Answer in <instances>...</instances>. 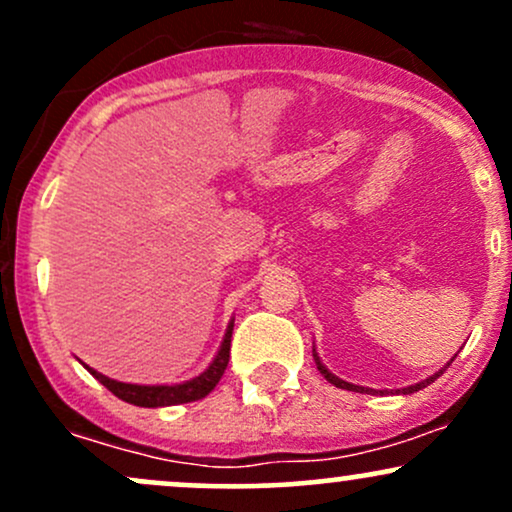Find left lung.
<instances>
[{"mask_svg":"<svg viewBox=\"0 0 512 512\" xmlns=\"http://www.w3.org/2000/svg\"><path fill=\"white\" fill-rule=\"evenodd\" d=\"M455 356H457V354H455ZM455 356H452V358H450V363H452V361H455ZM313 358H315V363H317V370H320V373H322V375H325V378H327V383H332L334 387H342V390H351V392H366V395H370V392H373V390H368V387H361V385H351V383H346V380H342V378H337V375H334V373H330V370H327L325 366H322L320 356H317V354H315V351H313ZM450 363H448V366H450ZM448 366H445V368H448ZM445 368H443V370H445ZM443 370H438V373H433V375H431V378L421 380V383H416V385H411V387H404V390H402V395H411V392H419V390H421V387L431 385V383H433V380H438V378H440V375H443Z\"/></svg>","mask_w":512,"mask_h":512,"instance_id":"obj_1","label":"left lung"}]
</instances>
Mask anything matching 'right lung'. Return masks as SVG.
Returning a JSON list of instances; mask_svg holds the SVG:
<instances>
[{"label": "right lung", "mask_w": 512, "mask_h": 512, "mask_svg": "<svg viewBox=\"0 0 512 512\" xmlns=\"http://www.w3.org/2000/svg\"><path fill=\"white\" fill-rule=\"evenodd\" d=\"M231 334H233V322L228 325L226 337H223L219 354H216L211 366L204 370L197 378L187 380V383L180 385H132V383H117L113 378H105L98 370L88 368V373L108 387L115 397H120L122 402L134 404V407H173V404H187L197 402V399L207 397L211 390H214L216 383L221 380L223 370L228 366V358H231Z\"/></svg>", "instance_id": "right-lung-1"}]
</instances>
